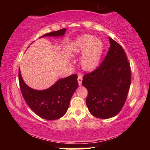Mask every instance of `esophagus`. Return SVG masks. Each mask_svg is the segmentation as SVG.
I'll list each match as a JSON object with an SVG mask.
<instances>
[{
    "mask_svg": "<svg viewBox=\"0 0 150 150\" xmlns=\"http://www.w3.org/2000/svg\"><path fill=\"white\" fill-rule=\"evenodd\" d=\"M77 81H78L79 85H81V84H82V81H83V76H82V75H81V74H79L78 75Z\"/></svg>",
    "mask_w": 150,
    "mask_h": 150,
    "instance_id": "obj_1",
    "label": "esophagus"
}]
</instances>
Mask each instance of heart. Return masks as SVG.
I'll return each mask as SVG.
<instances>
[{
	"label": "heart",
	"mask_w": 150,
	"mask_h": 150,
	"mask_svg": "<svg viewBox=\"0 0 150 150\" xmlns=\"http://www.w3.org/2000/svg\"><path fill=\"white\" fill-rule=\"evenodd\" d=\"M103 50V44L99 39H94L91 35H84L79 38L73 43L71 54L73 55L81 56V65L84 69L91 71L95 69L99 64Z\"/></svg>",
	"instance_id": "b5f03b06"
}]
</instances>
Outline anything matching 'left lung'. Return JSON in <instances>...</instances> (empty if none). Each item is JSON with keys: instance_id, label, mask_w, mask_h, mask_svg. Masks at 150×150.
I'll use <instances>...</instances> for the list:
<instances>
[{"instance_id": "left-lung-1", "label": "left lung", "mask_w": 150, "mask_h": 150, "mask_svg": "<svg viewBox=\"0 0 150 150\" xmlns=\"http://www.w3.org/2000/svg\"><path fill=\"white\" fill-rule=\"evenodd\" d=\"M110 46L100 66L83 76L88 91L86 104L98 118L114 117L126 102L131 83V68L121 45L109 37Z\"/></svg>"}]
</instances>
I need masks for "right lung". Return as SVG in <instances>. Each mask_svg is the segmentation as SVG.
I'll use <instances>...</instances> for the list:
<instances>
[{"instance_id":"1","label":"right lung","mask_w":150,"mask_h":150,"mask_svg":"<svg viewBox=\"0 0 150 150\" xmlns=\"http://www.w3.org/2000/svg\"><path fill=\"white\" fill-rule=\"evenodd\" d=\"M65 28L43 35L45 36L63 35ZM20 87L25 101L32 111L45 120H53L60 118L65 115L69 106L73 94L79 84L77 75L73 74L61 79L47 89L37 91L29 87L22 79L18 71Z\"/></svg>"}]
</instances>
